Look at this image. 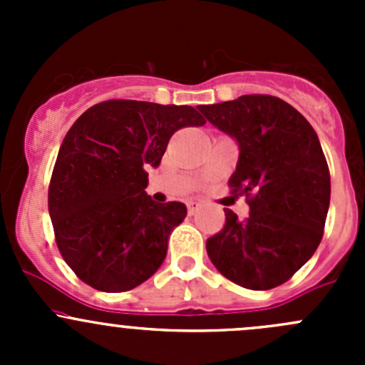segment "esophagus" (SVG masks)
<instances>
[{"mask_svg":"<svg viewBox=\"0 0 365 365\" xmlns=\"http://www.w3.org/2000/svg\"><path fill=\"white\" fill-rule=\"evenodd\" d=\"M197 206H200V203H197V201H194V200H190L189 203H187V210H189V213H190V215H192V213L196 212V210H197Z\"/></svg>","mask_w":365,"mask_h":365,"instance_id":"34e87169","label":"esophagus"}]
</instances>
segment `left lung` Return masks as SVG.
Instances as JSON below:
<instances>
[{
	"label": "left lung",
	"mask_w": 365,
	"mask_h": 365,
	"mask_svg": "<svg viewBox=\"0 0 365 365\" xmlns=\"http://www.w3.org/2000/svg\"><path fill=\"white\" fill-rule=\"evenodd\" d=\"M206 120L237 139L240 155L227 185L245 194L251 212L206 240L217 270L247 289H272L300 270L318 249L330 205V173L314 128L272 95L200 106Z\"/></svg>",
	"instance_id": "left-lung-1"
}]
</instances>
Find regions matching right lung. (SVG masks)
I'll return each mask as SVG.
<instances>
[{"instance_id": "add662e5", "label": "right lung", "mask_w": 365, "mask_h": 365, "mask_svg": "<svg viewBox=\"0 0 365 365\" xmlns=\"http://www.w3.org/2000/svg\"><path fill=\"white\" fill-rule=\"evenodd\" d=\"M205 123L190 106L141 101H106L77 118L51 176L49 215L58 249L81 281L121 293L159 270L187 206L155 203L145 192L146 169L160 164L176 130Z\"/></svg>"}]
</instances>
